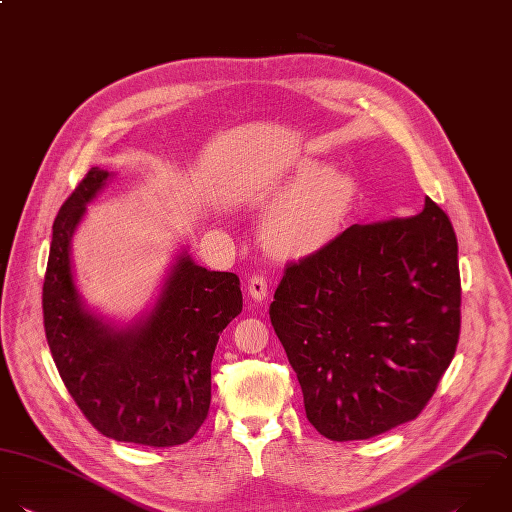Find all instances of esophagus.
Wrapping results in <instances>:
<instances>
[{"mask_svg":"<svg viewBox=\"0 0 512 512\" xmlns=\"http://www.w3.org/2000/svg\"><path fill=\"white\" fill-rule=\"evenodd\" d=\"M247 291H249V295H251L255 301H263V299L267 297V291H269L267 279H265L263 275H253V277L249 279Z\"/></svg>","mask_w":512,"mask_h":512,"instance_id":"esophagus-1","label":"esophagus"}]
</instances>
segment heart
<instances>
[{
    "instance_id": "1",
    "label": "heart",
    "mask_w": 512,
    "mask_h": 512,
    "mask_svg": "<svg viewBox=\"0 0 512 512\" xmlns=\"http://www.w3.org/2000/svg\"><path fill=\"white\" fill-rule=\"evenodd\" d=\"M287 193L291 197L265 225V239L281 255H305L341 231L355 203L357 183L349 173L309 161L301 165Z\"/></svg>"
}]
</instances>
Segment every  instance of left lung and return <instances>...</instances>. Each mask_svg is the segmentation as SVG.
<instances>
[{
    "mask_svg": "<svg viewBox=\"0 0 512 512\" xmlns=\"http://www.w3.org/2000/svg\"><path fill=\"white\" fill-rule=\"evenodd\" d=\"M269 317L323 437L365 441L417 419L461 333L447 213L427 199L417 215L351 225L285 267Z\"/></svg>",
    "mask_w": 512,
    "mask_h": 512,
    "instance_id": "1",
    "label": "left lung"
}]
</instances>
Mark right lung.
I'll return each mask as SVG.
<instances>
[{
    "label": "right lung",
    "mask_w": 512,
    "mask_h": 512,
    "mask_svg": "<svg viewBox=\"0 0 512 512\" xmlns=\"http://www.w3.org/2000/svg\"><path fill=\"white\" fill-rule=\"evenodd\" d=\"M109 173L91 167L53 221L43 325L55 367L105 437L145 447L187 443L211 403L221 331L241 313L239 277L199 267L183 251L147 317L115 327L85 309L71 271V237Z\"/></svg>",
    "instance_id": "1"
}]
</instances>
